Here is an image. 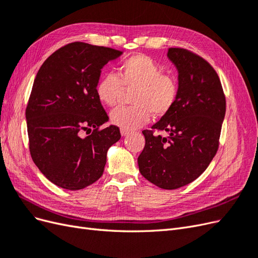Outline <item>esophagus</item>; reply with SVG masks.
<instances>
[{"mask_svg": "<svg viewBox=\"0 0 258 258\" xmlns=\"http://www.w3.org/2000/svg\"><path fill=\"white\" fill-rule=\"evenodd\" d=\"M120 134L122 137H128L130 135V131H127V130H120Z\"/></svg>", "mask_w": 258, "mask_h": 258, "instance_id": "esophagus-1", "label": "esophagus"}]
</instances>
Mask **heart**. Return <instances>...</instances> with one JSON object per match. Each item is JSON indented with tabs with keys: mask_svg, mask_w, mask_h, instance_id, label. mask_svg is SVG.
Masks as SVG:
<instances>
[{
	"mask_svg": "<svg viewBox=\"0 0 258 258\" xmlns=\"http://www.w3.org/2000/svg\"><path fill=\"white\" fill-rule=\"evenodd\" d=\"M134 90L132 107H118L111 112L114 126L132 131L150 121L151 114L161 117L168 114L177 98V83L171 75L162 74L161 68L145 56L136 54L124 60L118 69V76L106 74L97 84L96 95L101 103L116 106L122 90Z\"/></svg>",
	"mask_w": 258,
	"mask_h": 258,
	"instance_id": "b5f03b06",
	"label": "heart"
}]
</instances>
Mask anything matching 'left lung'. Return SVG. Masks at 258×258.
Masks as SVG:
<instances>
[{"label":"left lung","instance_id":"8db88e82","mask_svg":"<svg viewBox=\"0 0 258 258\" xmlns=\"http://www.w3.org/2000/svg\"><path fill=\"white\" fill-rule=\"evenodd\" d=\"M167 57L177 71V98L153 130L142 131L145 146L138 165L154 185L176 189L200 176L214 158L226 100L220 79L205 59L182 48H169ZM154 131L169 136L163 138Z\"/></svg>","mask_w":258,"mask_h":258}]
</instances>
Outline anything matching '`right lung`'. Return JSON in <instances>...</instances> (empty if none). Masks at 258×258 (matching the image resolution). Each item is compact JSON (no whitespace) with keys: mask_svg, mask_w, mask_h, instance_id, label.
Listing matches in <instances>:
<instances>
[{"mask_svg":"<svg viewBox=\"0 0 258 258\" xmlns=\"http://www.w3.org/2000/svg\"><path fill=\"white\" fill-rule=\"evenodd\" d=\"M121 51L87 43L63 46L38 70L26 110L30 153L61 188L79 190L102 176L118 127L98 130L108 117L96 95L101 70ZM93 134L83 137L84 131ZM88 135V134H87Z\"/></svg>","mask_w":258,"mask_h":258,"instance_id":"obj_1","label":"right lung"}]
</instances>
